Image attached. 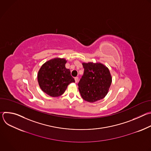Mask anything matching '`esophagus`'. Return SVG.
<instances>
[{"mask_svg": "<svg viewBox=\"0 0 151 151\" xmlns=\"http://www.w3.org/2000/svg\"><path fill=\"white\" fill-rule=\"evenodd\" d=\"M78 79H79V78H78V77H75V82H78Z\"/></svg>", "mask_w": 151, "mask_h": 151, "instance_id": "34e87169", "label": "esophagus"}]
</instances>
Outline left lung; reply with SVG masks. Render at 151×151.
Instances as JSON below:
<instances>
[{
	"label": "left lung",
	"instance_id": "left-lung-1",
	"mask_svg": "<svg viewBox=\"0 0 151 151\" xmlns=\"http://www.w3.org/2000/svg\"><path fill=\"white\" fill-rule=\"evenodd\" d=\"M83 75L78 85L83 100L94 103L107 95L112 83L109 69L101 63H82Z\"/></svg>",
	"mask_w": 151,
	"mask_h": 151
}]
</instances>
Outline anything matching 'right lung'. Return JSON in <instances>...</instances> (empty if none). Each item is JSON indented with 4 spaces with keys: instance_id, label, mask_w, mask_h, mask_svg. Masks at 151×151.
I'll return each mask as SVG.
<instances>
[{
    "instance_id": "add662e5",
    "label": "right lung",
    "mask_w": 151,
    "mask_h": 151,
    "mask_svg": "<svg viewBox=\"0 0 151 151\" xmlns=\"http://www.w3.org/2000/svg\"><path fill=\"white\" fill-rule=\"evenodd\" d=\"M65 58L51 59L40 68L37 81L41 90L51 97H58L66 91L68 85L75 82L70 70L66 69Z\"/></svg>"
}]
</instances>
